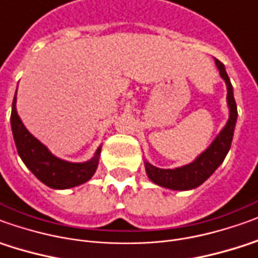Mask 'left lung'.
Masks as SVG:
<instances>
[{
    "label": "left lung",
    "instance_id": "1",
    "mask_svg": "<svg viewBox=\"0 0 258 258\" xmlns=\"http://www.w3.org/2000/svg\"><path fill=\"white\" fill-rule=\"evenodd\" d=\"M215 64L219 70L221 77L225 80L227 87V106H229V119L216 139L211 143L204 153H201L192 163L178 168H159L152 166L149 161H145L147 177L160 186L175 191H186L200 186L214 174V171L223 163L227 152L232 145L234 126L237 120V106L233 97V87L229 80L225 66L218 58H215Z\"/></svg>",
    "mask_w": 258,
    "mask_h": 258
}]
</instances>
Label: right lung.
Segmentation results:
<instances>
[{
	"label": "right lung",
	"mask_w": 258,
	"mask_h": 258,
	"mask_svg": "<svg viewBox=\"0 0 258 258\" xmlns=\"http://www.w3.org/2000/svg\"><path fill=\"white\" fill-rule=\"evenodd\" d=\"M11 127L18 154L25 166L35 174L37 180L53 189H67L81 185L91 178L98 167L101 146L97 149L94 157L84 163H70L53 156L47 147L29 133L18 116L17 92L12 102Z\"/></svg>",
	"instance_id": "obj_1"
}]
</instances>
